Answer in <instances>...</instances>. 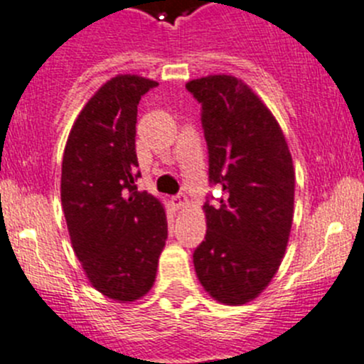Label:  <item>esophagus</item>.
<instances>
[{"label":"esophagus","mask_w":364,"mask_h":364,"mask_svg":"<svg viewBox=\"0 0 364 364\" xmlns=\"http://www.w3.org/2000/svg\"><path fill=\"white\" fill-rule=\"evenodd\" d=\"M171 201H173V205L177 208L189 207V198H187L186 194H178V196H173V198H171Z\"/></svg>","instance_id":"34e87169"}]
</instances>
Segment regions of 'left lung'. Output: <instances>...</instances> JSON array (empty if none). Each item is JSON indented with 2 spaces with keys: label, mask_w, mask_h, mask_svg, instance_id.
Returning <instances> with one entry per match:
<instances>
[{
  "label": "left lung",
  "mask_w": 364,
  "mask_h": 364,
  "mask_svg": "<svg viewBox=\"0 0 364 364\" xmlns=\"http://www.w3.org/2000/svg\"><path fill=\"white\" fill-rule=\"evenodd\" d=\"M201 102L210 182L207 235L193 255L205 292L221 304L257 299L282 265L294 221L296 171L278 120L264 100L230 74L193 79Z\"/></svg>",
  "instance_id": "left-lung-1"
}]
</instances>
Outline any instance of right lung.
Segmentation results:
<instances>
[{"label": "right lung", "mask_w": 364, "mask_h": 364, "mask_svg": "<svg viewBox=\"0 0 364 364\" xmlns=\"http://www.w3.org/2000/svg\"><path fill=\"white\" fill-rule=\"evenodd\" d=\"M157 81L118 74L75 118L61 163V207L72 247L102 296L134 303L150 292L166 246L164 205L136 178V120Z\"/></svg>", "instance_id": "1"}]
</instances>
